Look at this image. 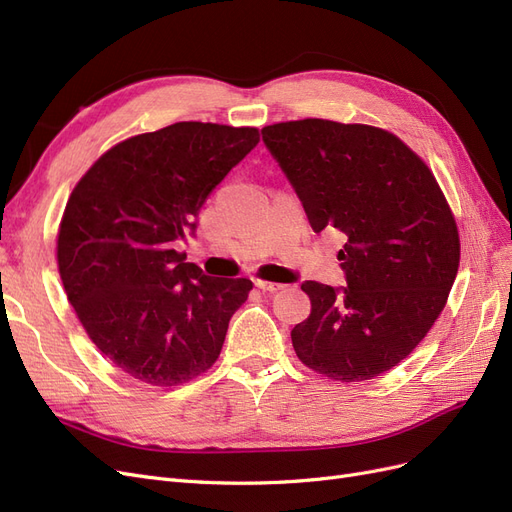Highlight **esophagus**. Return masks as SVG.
<instances>
[{
  "label": "esophagus",
  "mask_w": 512,
  "mask_h": 512,
  "mask_svg": "<svg viewBox=\"0 0 512 512\" xmlns=\"http://www.w3.org/2000/svg\"><path fill=\"white\" fill-rule=\"evenodd\" d=\"M256 286H258L262 292H277V290H284V284L267 282V280H256Z\"/></svg>",
  "instance_id": "1"
}]
</instances>
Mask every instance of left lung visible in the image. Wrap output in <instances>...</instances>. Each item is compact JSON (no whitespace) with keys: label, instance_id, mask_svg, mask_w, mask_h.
Returning a JSON list of instances; mask_svg holds the SVG:
<instances>
[{"label":"left lung","instance_id":"8db88e82","mask_svg":"<svg viewBox=\"0 0 512 512\" xmlns=\"http://www.w3.org/2000/svg\"><path fill=\"white\" fill-rule=\"evenodd\" d=\"M262 141L301 198L314 232L346 235V288L305 282L312 314L292 329L303 365L363 382L399 365L438 320L459 269V230L416 153L382 128L282 121Z\"/></svg>","mask_w":512,"mask_h":512}]
</instances>
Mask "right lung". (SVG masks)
Here are the masks:
<instances>
[{
  "mask_svg": "<svg viewBox=\"0 0 512 512\" xmlns=\"http://www.w3.org/2000/svg\"><path fill=\"white\" fill-rule=\"evenodd\" d=\"M258 141V128L179 121L117 143L74 185L61 284L91 342L134 380L177 386L218 361L252 282L209 277L177 245Z\"/></svg>",
  "mask_w": 512,
  "mask_h": 512,
  "instance_id": "1",
  "label": "right lung"
}]
</instances>
